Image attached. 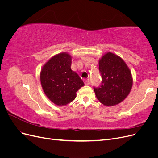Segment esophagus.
<instances>
[{"instance_id":"esophagus-1","label":"esophagus","mask_w":158,"mask_h":158,"mask_svg":"<svg viewBox=\"0 0 158 158\" xmlns=\"http://www.w3.org/2000/svg\"><path fill=\"white\" fill-rule=\"evenodd\" d=\"M84 84H85V85H89V79L85 80H84Z\"/></svg>"}]
</instances>
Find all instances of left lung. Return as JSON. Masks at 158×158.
I'll list each match as a JSON object with an SVG mask.
<instances>
[{
	"label": "left lung",
	"mask_w": 158,
	"mask_h": 158,
	"mask_svg": "<svg viewBox=\"0 0 158 158\" xmlns=\"http://www.w3.org/2000/svg\"><path fill=\"white\" fill-rule=\"evenodd\" d=\"M102 84L94 87L98 99L106 106L120 103L130 93L132 86L131 72L120 56L108 52L99 60Z\"/></svg>",
	"instance_id": "left-lung-1"
}]
</instances>
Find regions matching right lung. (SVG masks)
Instances as JSON below:
<instances>
[{
  "label": "right lung",
  "instance_id": "right-lung-1",
  "mask_svg": "<svg viewBox=\"0 0 158 158\" xmlns=\"http://www.w3.org/2000/svg\"><path fill=\"white\" fill-rule=\"evenodd\" d=\"M71 56L61 52L52 56L41 69L42 88L47 97L56 106H66L73 102L76 92L84 85L78 74L71 70Z\"/></svg>",
  "mask_w": 158,
  "mask_h": 158
}]
</instances>
